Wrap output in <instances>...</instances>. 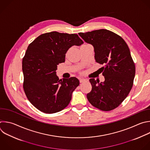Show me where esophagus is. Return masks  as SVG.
<instances>
[{"instance_id": "34e87169", "label": "esophagus", "mask_w": 150, "mask_h": 150, "mask_svg": "<svg viewBox=\"0 0 150 150\" xmlns=\"http://www.w3.org/2000/svg\"><path fill=\"white\" fill-rule=\"evenodd\" d=\"M85 81H86L85 79H83V78H79V82H80V83L83 82Z\"/></svg>"}]
</instances>
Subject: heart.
Listing matches in <instances>:
<instances>
[{"label":"heart","mask_w":150,"mask_h":150,"mask_svg":"<svg viewBox=\"0 0 150 150\" xmlns=\"http://www.w3.org/2000/svg\"><path fill=\"white\" fill-rule=\"evenodd\" d=\"M88 45V44H86V43H85V44H83V45H82V46H83V45Z\"/></svg>","instance_id":"heart-1"}]
</instances>
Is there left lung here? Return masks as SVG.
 <instances>
[{"label":"left lung","mask_w":150,"mask_h":150,"mask_svg":"<svg viewBox=\"0 0 150 150\" xmlns=\"http://www.w3.org/2000/svg\"><path fill=\"white\" fill-rule=\"evenodd\" d=\"M79 35L93 45L96 62L104 65L105 81L89 79L91 91L86 97L94 107L109 111L117 108L129 93L134 82L135 67L129 47L118 35L107 29H99Z\"/></svg>","instance_id":"left-lung-1"}]
</instances>
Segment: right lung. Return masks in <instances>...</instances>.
<instances>
[{
	"mask_svg": "<svg viewBox=\"0 0 150 150\" xmlns=\"http://www.w3.org/2000/svg\"><path fill=\"white\" fill-rule=\"evenodd\" d=\"M83 43L77 34L54 31L39 35L28 46L22 59L23 88L28 100L41 112L54 114L69 104L79 81L75 77L61 81L56 71L69 48Z\"/></svg>",
	"mask_w": 150,
	"mask_h": 150,
	"instance_id": "obj_1",
	"label": "right lung"
}]
</instances>
